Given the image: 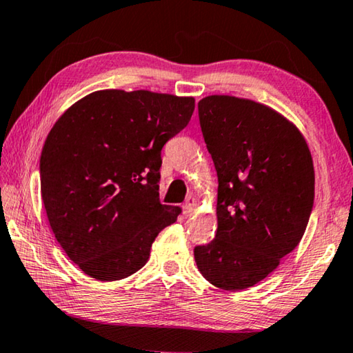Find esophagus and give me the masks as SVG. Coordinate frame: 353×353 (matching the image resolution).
<instances>
[{
    "mask_svg": "<svg viewBox=\"0 0 353 353\" xmlns=\"http://www.w3.org/2000/svg\"><path fill=\"white\" fill-rule=\"evenodd\" d=\"M196 204H198V202H196L194 198H188L187 199V202H185V205H183V214H185V216H190V214H193L194 208H196Z\"/></svg>",
    "mask_w": 353,
    "mask_h": 353,
    "instance_id": "obj_1",
    "label": "esophagus"
}]
</instances>
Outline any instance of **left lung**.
I'll use <instances>...</instances> for the list:
<instances>
[{"instance_id":"obj_1","label":"left lung","mask_w":353,"mask_h":353,"mask_svg":"<svg viewBox=\"0 0 353 353\" xmlns=\"http://www.w3.org/2000/svg\"><path fill=\"white\" fill-rule=\"evenodd\" d=\"M198 109L218 174V229L212 243L194 248V260L216 288L246 290L276 271L305 234L312 152L296 124L266 104L210 94Z\"/></svg>"}]
</instances>
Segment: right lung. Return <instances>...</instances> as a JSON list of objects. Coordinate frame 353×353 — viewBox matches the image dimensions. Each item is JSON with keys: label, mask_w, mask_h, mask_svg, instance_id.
Returning <instances> with one entry per match:
<instances>
[{"label": "right lung", "mask_w": 353, "mask_h": 353, "mask_svg": "<svg viewBox=\"0 0 353 353\" xmlns=\"http://www.w3.org/2000/svg\"><path fill=\"white\" fill-rule=\"evenodd\" d=\"M193 110V97L110 88L54 123L41 149V199L57 243L87 276H132L182 213L159 202L160 152Z\"/></svg>", "instance_id": "right-lung-1"}]
</instances>
